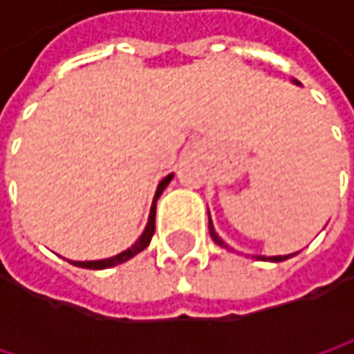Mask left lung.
Here are the masks:
<instances>
[{
  "mask_svg": "<svg viewBox=\"0 0 354 354\" xmlns=\"http://www.w3.org/2000/svg\"><path fill=\"white\" fill-rule=\"evenodd\" d=\"M293 84L295 86H301L297 80H293ZM209 234H211V238H213V242L217 244V246L221 248H227L230 250V246L219 238V234L215 232V227H213V221H211V215H209ZM297 254V252H295ZM295 254H287V256H256V260H268V262H283V260H287V258H291V256H295Z\"/></svg>",
  "mask_w": 354,
  "mask_h": 354,
  "instance_id": "left-lung-1",
  "label": "left lung"
}]
</instances>
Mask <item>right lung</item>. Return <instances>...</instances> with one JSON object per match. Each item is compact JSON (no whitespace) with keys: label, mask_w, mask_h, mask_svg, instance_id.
<instances>
[{"label":"right lung","mask_w":354,"mask_h":354,"mask_svg":"<svg viewBox=\"0 0 354 354\" xmlns=\"http://www.w3.org/2000/svg\"><path fill=\"white\" fill-rule=\"evenodd\" d=\"M174 174H168L166 178H162V182L158 184V190H156V196H153V203H151V211H149V219H147V225L143 230V234L139 236V240L133 244L131 248H127L124 252L116 254V256H110L104 260H69L73 266H80V268H90V270H102V268H110V266H116V264H122L127 260H131L133 256H137L139 252H143L145 248L149 246L151 238H153V232H156V205H158V198L162 196V192L166 190V186L172 182Z\"/></svg>","instance_id":"1"}]
</instances>
